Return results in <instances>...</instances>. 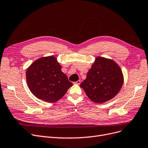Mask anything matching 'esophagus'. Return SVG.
Here are the masks:
<instances>
[{
	"label": "esophagus",
	"mask_w": 148,
	"mask_h": 148,
	"mask_svg": "<svg viewBox=\"0 0 148 148\" xmlns=\"http://www.w3.org/2000/svg\"><path fill=\"white\" fill-rule=\"evenodd\" d=\"M75 83L76 84L79 85V84H80V83H81V81H80V80H78V81H76V82H75Z\"/></svg>",
	"instance_id": "esophagus-1"
}]
</instances>
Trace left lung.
Here are the masks:
<instances>
[{
    "mask_svg": "<svg viewBox=\"0 0 148 148\" xmlns=\"http://www.w3.org/2000/svg\"><path fill=\"white\" fill-rule=\"evenodd\" d=\"M123 80L122 71L115 61L97 57L80 87L92 101L102 103L116 95Z\"/></svg>",
    "mask_w": 148,
    "mask_h": 148,
    "instance_id": "8db88e82",
    "label": "left lung"
}]
</instances>
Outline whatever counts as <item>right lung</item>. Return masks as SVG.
<instances>
[{
  "mask_svg": "<svg viewBox=\"0 0 148 148\" xmlns=\"http://www.w3.org/2000/svg\"><path fill=\"white\" fill-rule=\"evenodd\" d=\"M26 79L34 95L49 103L58 101L73 86L61 71L56 58L52 56L39 58L33 62L27 70Z\"/></svg>",
  "mask_w": 148,
  "mask_h": 148,
  "instance_id": "add662e5",
  "label": "right lung"
}]
</instances>
